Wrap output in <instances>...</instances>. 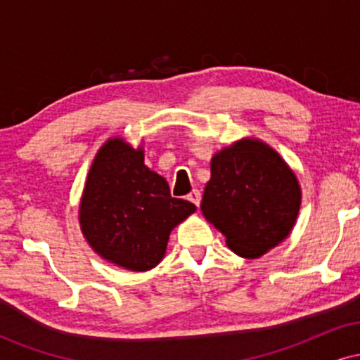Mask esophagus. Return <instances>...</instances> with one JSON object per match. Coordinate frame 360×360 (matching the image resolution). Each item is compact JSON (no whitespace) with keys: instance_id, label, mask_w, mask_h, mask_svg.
Instances as JSON below:
<instances>
[{"instance_id":"34e87169","label":"esophagus","mask_w":360,"mask_h":360,"mask_svg":"<svg viewBox=\"0 0 360 360\" xmlns=\"http://www.w3.org/2000/svg\"><path fill=\"white\" fill-rule=\"evenodd\" d=\"M188 200L191 201V203L196 205V206H200V203H201V193L198 191V189H193V191L188 194Z\"/></svg>"}]
</instances>
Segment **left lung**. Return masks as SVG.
<instances>
[{
    "label": "left lung",
    "mask_w": 360,
    "mask_h": 360,
    "mask_svg": "<svg viewBox=\"0 0 360 360\" xmlns=\"http://www.w3.org/2000/svg\"><path fill=\"white\" fill-rule=\"evenodd\" d=\"M300 205L295 172L267 143L242 139L213 155L201 212L235 254L255 259L283 242Z\"/></svg>",
    "instance_id": "obj_1"
}]
</instances>
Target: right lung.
I'll return each mask as SVG.
<instances>
[{
	"label": "right lung",
	"mask_w": 360,
	"mask_h": 360,
	"mask_svg": "<svg viewBox=\"0 0 360 360\" xmlns=\"http://www.w3.org/2000/svg\"><path fill=\"white\" fill-rule=\"evenodd\" d=\"M196 206L171 196L143 164V148L115 137L98 150L79 206L82 235L96 254L128 271H148L166 254L172 229Z\"/></svg>",
	"instance_id": "obj_1"
}]
</instances>
